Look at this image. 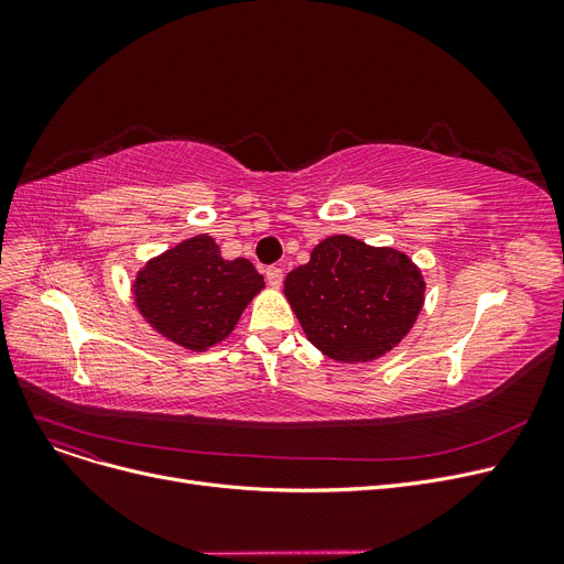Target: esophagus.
Masks as SVG:
<instances>
[{
    "label": "esophagus",
    "mask_w": 564,
    "mask_h": 564,
    "mask_svg": "<svg viewBox=\"0 0 564 564\" xmlns=\"http://www.w3.org/2000/svg\"><path fill=\"white\" fill-rule=\"evenodd\" d=\"M264 279L272 288H279L283 283V270H281V267H267Z\"/></svg>",
    "instance_id": "esophagus-1"
}]
</instances>
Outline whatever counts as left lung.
Here are the masks:
<instances>
[{"label": "left lung", "instance_id": "1", "mask_svg": "<svg viewBox=\"0 0 564 564\" xmlns=\"http://www.w3.org/2000/svg\"><path fill=\"white\" fill-rule=\"evenodd\" d=\"M283 292L322 354L340 364H368L411 332L425 302V281L398 249L332 235L285 276Z\"/></svg>", "mask_w": 564, "mask_h": 564}]
</instances>
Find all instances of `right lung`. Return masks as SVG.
<instances>
[{
	"label": "right lung",
	"instance_id": "obj_1",
	"mask_svg": "<svg viewBox=\"0 0 564 564\" xmlns=\"http://www.w3.org/2000/svg\"><path fill=\"white\" fill-rule=\"evenodd\" d=\"M132 288L139 313L158 334L205 351L230 336L264 281L247 258L224 260L203 232L148 260Z\"/></svg>",
	"mask_w": 564,
	"mask_h": 564
}]
</instances>
